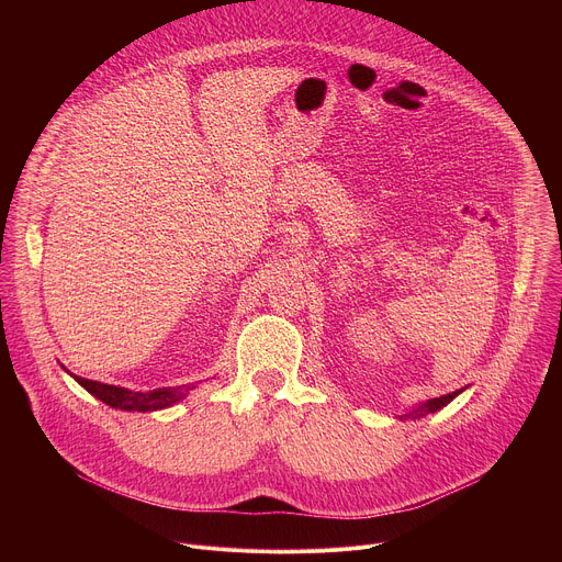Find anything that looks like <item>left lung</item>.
Here are the masks:
<instances>
[{"label": "left lung", "instance_id": "left-lung-1", "mask_svg": "<svg viewBox=\"0 0 562 562\" xmlns=\"http://www.w3.org/2000/svg\"><path fill=\"white\" fill-rule=\"evenodd\" d=\"M467 389V386H464ZM464 389H458V391H453V393H447V395H440V397H431V400H427V403H420V405H416V407H412L409 412H405L403 416H397L400 420H420V418H425V416H429V414H436V412H440L442 407H447L451 400L458 395V393H462Z\"/></svg>", "mask_w": 562, "mask_h": 562}]
</instances>
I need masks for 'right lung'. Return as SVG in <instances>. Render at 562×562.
Here are the masks:
<instances>
[{
	"label": "right lung",
	"mask_w": 562,
	"mask_h": 562,
	"mask_svg": "<svg viewBox=\"0 0 562 562\" xmlns=\"http://www.w3.org/2000/svg\"><path fill=\"white\" fill-rule=\"evenodd\" d=\"M75 380H77V384H82L91 395L102 400L104 405L120 409V412H139V414L173 407L180 403V400H184L189 395L191 389H195L191 384H182V386H162V389H153V391H131L124 386L104 384V382L87 380L79 375H75Z\"/></svg>",
	"instance_id": "obj_1"
}]
</instances>
